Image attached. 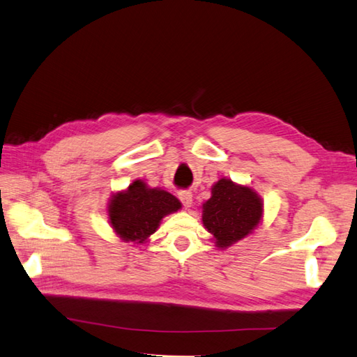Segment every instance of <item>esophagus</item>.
<instances>
[{"label":"esophagus","instance_id":"obj_1","mask_svg":"<svg viewBox=\"0 0 357 357\" xmlns=\"http://www.w3.org/2000/svg\"><path fill=\"white\" fill-rule=\"evenodd\" d=\"M178 196H179L181 202L184 204V207H185V208H188V207L192 206V201H193V195H192V192L183 190V192H179V193H178Z\"/></svg>","mask_w":357,"mask_h":357}]
</instances>
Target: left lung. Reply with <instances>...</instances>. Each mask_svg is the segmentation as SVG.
Instances as JSON below:
<instances>
[{
	"instance_id": "8db88e82",
	"label": "left lung",
	"mask_w": 357,
	"mask_h": 357,
	"mask_svg": "<svg viewBox=\"0 0 357 357\" xmlns=\"http://www.w3.org/2000/svg\"><path fill=\"white\" fill-rule=\"evenodd\" d=\"M264 204L253 188L222 178L211 187V198L202 204V224L218 248L244 239L259 225Z\"/></svg>"
}]
</instances>
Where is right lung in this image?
<instances>
[{
	"mask_svg": "<svg viewBox=\"0 0 357 357\" xmlns=\"http://www.w3.org/2000/svg\"><path fill=\"white\" fill-rule=\"evenodd\" d=\"M181 207L176 196L162 188H150L144 181L135 179L127 190L112 196L107 213L112 229L121 239L144 244L158 230L162 218Z\"/></svg>",
	"mask_w": 357,
	"mask_h": 357,
	"instance_id": "add662e5",
	"label": "right lung"
}]
</instances>
